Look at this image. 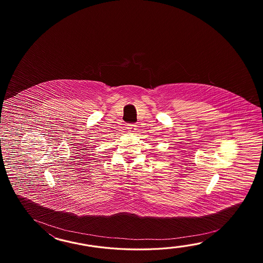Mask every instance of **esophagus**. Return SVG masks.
Returning <instances> with one entry per match:
<instances>
[{"label":"esophagus","instance_id":"34e87169","mask_svg":"<svg viewBox=\"0 0 263 263\" xmlns=\"http://www.w3.org/2000/svg\"><path fill=\"white\" fill-rule=\"evenodd\" d=\"M127 126H128L127 128H128L129 132H134L136 129V125H134V124H128Z\"/></svg>","mask_w":263,"mask_h":263}]
</instances>
